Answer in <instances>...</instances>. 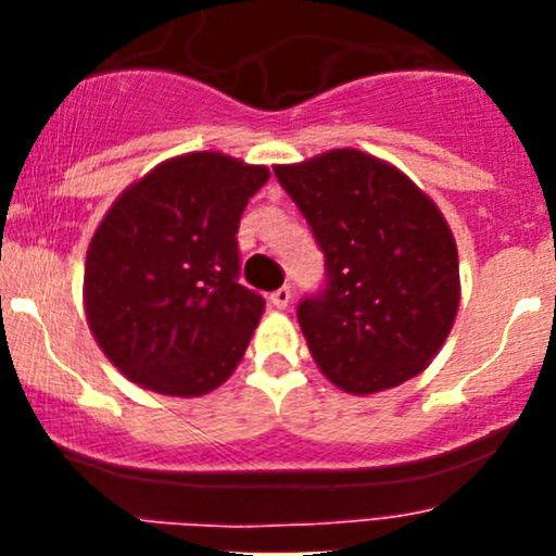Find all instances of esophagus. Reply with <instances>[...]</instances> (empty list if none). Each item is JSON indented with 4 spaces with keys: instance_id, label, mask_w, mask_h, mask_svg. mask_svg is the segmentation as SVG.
I'll return each instance as SVG.
<instances>
[{
    "instance_id": "1",
    "label": "esophagus",
    "mask_w": 556,
    "mask_h": 556,
    "mask_svg": "<svg viewBox=\"0 0 556 556\" xmlns=\"http://www.w3.org/2000/svg\"><path fill=\"white\" fill-rule=\"evenodd\" d=\"M271 304L277 306V309H288L290 304H293V290L290 288H279L271 293Z\"/></svg>"
}]
</instances>
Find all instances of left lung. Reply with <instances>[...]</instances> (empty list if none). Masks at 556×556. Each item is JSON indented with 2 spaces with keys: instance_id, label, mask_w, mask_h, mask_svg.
<instances>
[{
  "instance_id": "8db88e82",
  "label": "left lung",
  "mask_w": 556,
  "mask_h": 556,
  "mask_svg": "<svg viewBox=\"0 0 556 556\" xmlns=\"http://www.w3.org/2000/svg\"><path fill=\"white\" fill-rule=\"evenodd\" d=\"M274 174L325 252L328 285L299 304L319 371L350 395L422 374L459 306L457 244L433 199L401 169L352 148Z\"/></svg>"
}]
</instances>
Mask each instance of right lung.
I'll use <instances>...</instances> for the list:
<instances>
[{
	"instance_id": "1",
	"label": "right lung",
	"mask_w": 556,
	"mask_h": 556,
	"mask_svg": "<svg viewBox=\"0 0 556 556\" xmlns=\"http://www.w3.org/2000/svg\"><path fill=\"white\" fill-rule=\"evenodd\" d=\"M271 177L223 153H185L128 185L86 255L83 301L106 361L174 397L220 387L266 301L239 285L237 231Z\"/></svg>"
}]
</instances>
